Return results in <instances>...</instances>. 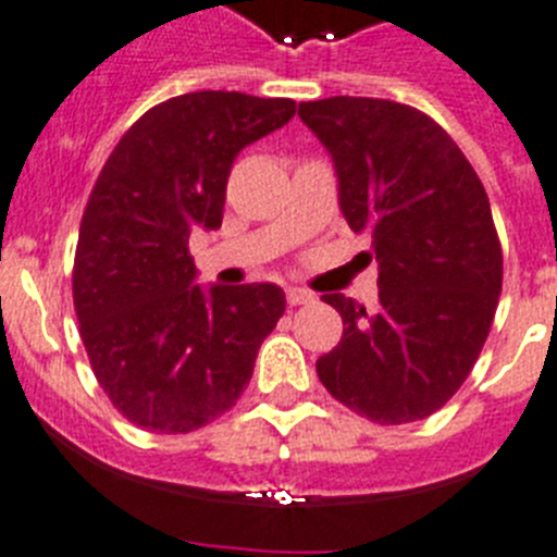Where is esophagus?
Listing matches in <instances>:
<instances>
[{
	"mask_svg": "<svg viewBox=\"0 0 557 557\" xmlns=\"http://www.w3.org/2000/svg\"><path fill=\"white\" fill-rule=\"evenodd\" d=\"M285 299H288L290 308H297V305H310L315 297L305 288H288V290H285Z\"/></svg>",
	"mask_w": 557,
	"mask_h": 557,
	"instance_id": "obj_1",
	"label": "esophagus"
}]
</instances>
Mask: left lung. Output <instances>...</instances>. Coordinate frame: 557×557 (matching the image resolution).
Here are the masks:
<instances>
[{"mask_svg": "<svg viewBox=\"0 0 557 557\" xmlns=\"http://www.w3.org/2000/svg\"><path fill=\"white\" fill-rule=\"evenodd\" d=\"M299 119L333 154L341 213L372 238L377 308L327 294L344 319L315 360L324 388L377 424L428 419L453 399L488 338L503 247L478 172L447 129L391 99L330 97Z\"/></svg>", "mask_w": 557, "mask_h": 557, "instance_id": "1", "label": "left lung"}]
</instances>
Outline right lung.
<instances>
[{"label":"right lung","instance_id":"obj_1","mask_svg":"<svg viewBox=\"0 0 557 557\" xmlns=\"http://www.w3.org/2000/svg\"><path fill=\"white\" fill-rule=\"evenodd\" d=\"M294 113V99L183 94L147 110L99 172L79 224L74 310L99 385L135 428L191 433L249 385L283 288L205 294L188 235L222 227L235 154Z\"/></svg>","mask_w":557,"mask_h":557}]
</instances>
